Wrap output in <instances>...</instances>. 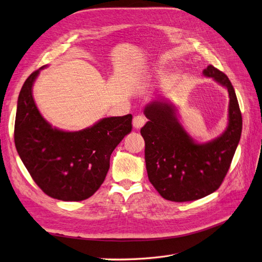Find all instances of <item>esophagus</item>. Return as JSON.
<instances>
[{"instance_id": "esophagus-1", "label": "esophagus", "mask_w": 262, "mask_h": 262, "mask_svg": "<svg viewBox=\"0 0 262 262\" xmlns=\"http://www.w3.org/2000/svg\"><path fill=\"white\" fill-rule=\"evenodd\" d=\"M145 122H146V118L144 116H136L133 118V121H132L133 126L136 129L142 128V126L145 124Z\"/></svg>"}]
</instances>
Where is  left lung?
Masks as SVG:
<instances>
[{"label":"left lung","instance_id":"obj_1","mask_svg":"<svg viewBox=\"0 0 262 262\" xmlns=\"http://www.w3.org/2000/svg\"><path fill=\"white\" fill-rule=\"evenodd\" d=\"M203 74L228 91V125L208 143H195L182 128L176 108L162 100L146 105L148 121L141 129L145 141L147 176L164 199L187 202L201 199L220 188L239 143L243 120L234 87L220 70L209 66Z\"/></svg>","mask_w":262,"mask_h":262}]
</instances>
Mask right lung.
I'll list each match as a JSON object with an SVG mask.
<instances>
[{
    "instance_id": "1",
    "label": "right lung",
    "mask_w": 262,
    "mask_h": 262,
    "mask_svg": "<svg viewBox=\"0 0 262 262\" xmlns=\"http://www.w3.org/2000/svg\"><path fill=\"white\" fill-rule=\"evenodd\" d=\"M41 69L31 73L20 90L15 146L31 178L47 195L82 201L104 182L110 155L132 130V115L104 118L91 128L75 132L52 128L33 97V85Z\"/></svg>"
}]
</instances>
